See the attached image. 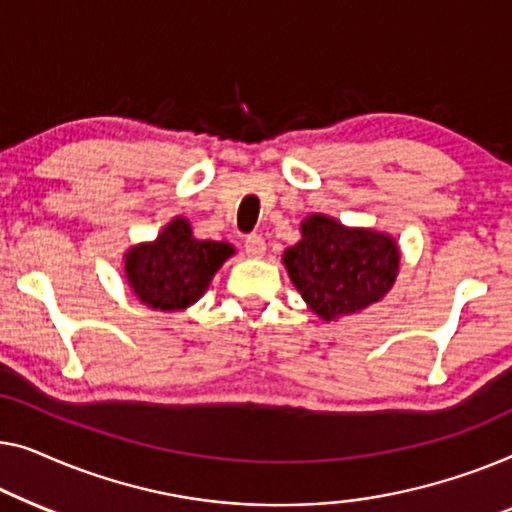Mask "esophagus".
<instances>
[{"instance_id": "obj_1", "label": "esophagus", "mask_w": 512, "mask_h": 512, "mask_svg": "<svg viewBox=\"0 0 512 512\" xmlns=\"http://www.w3.org/2000/svg\"><path fill=\"white\" fill-rule=\"evenodd\" d=\"M243 248H246L248 257H262L266 253V243L259 234H248L246 241H243Z\"/></svg>"}]
</instances>
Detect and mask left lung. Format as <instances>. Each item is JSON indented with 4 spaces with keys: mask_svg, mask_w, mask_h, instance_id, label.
Instances as JSON below:
<instances>
[{
    "mask_svg": "<svg viewBox=\"0 0 512 512\" xmlns=\"http://www.w3.org/2000/svg\"><path fill=\"white\" fill-rule=\"evenodd\" d=\"M301 241L287 248L283 262L301 297L320 318L357 313L390 290L399 269L392 236L348 229L327 215L301 225Z\"/></svg>",
    "mask_w": 512,
    "mask_h": 512,
    "instance_id": "obj_1",
    "label": "left lung"
}]
</instances>
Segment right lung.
Here are the masks:
<instances>
[{
	"mask_svg": "<svg viewBox=\"0 0 512 512\" xmlns=\"http://www.w3.org/2000/svg\"><path fill=\"white\" fill-rule=\"evenodd\" d=\"M232 253L229 243L192 239L190 222L176 218L157 241L129 250L125 271L143 304L181 311L206 292L213 273Z\"/></svg>",
	"mask_w": 512,
	"mask_h": 512,
	"instance_id": "1",
	"label": "right lung"
}]
</instances>
